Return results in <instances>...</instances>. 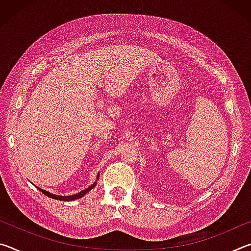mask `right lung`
I'll return each instance as SVG.
<instances>
[{"mask_svg": "<svg viewBox=\"0 0 251 251\" xmlns=\"http://www.w3.org/2000/svg\"><path fill=\"white\" fill-rule=\"evenodd\" d=\"M97 178H100V176L97 175ZM95 185H96V181L94 182V184H93L92 186H90L88 187V188H86V189H84L83 192H80V193H78V194H76V195H73V196H57V195H53V194H50V193H48L46 192V190H43V189H41V188H39L42 193H43L45 196H48V197H50V198H53V199H57V201H74V199H78V198H80V197H83L84 195H86L88 192H90L91 189H93L95 187Z\"/></svg>", "mask_w": 251, "mask_h": 251, "instance_id": "add662e5", "label": "right lung"}]
</instances>
